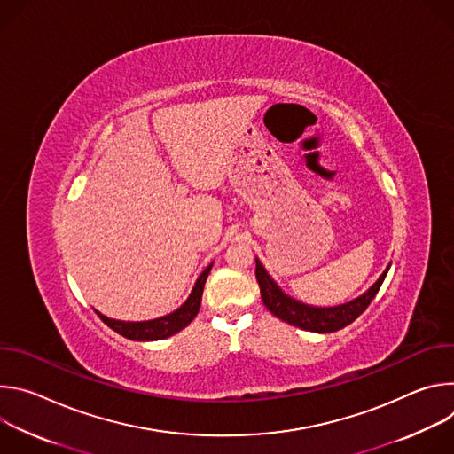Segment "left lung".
<instances>
[{"instance_id": "obj_1", "label": "left lung", "mask_w": 454, "mask_h": 454, "mask_svg": "<svg viewBox=\"0 0 454 454\" xmlns=\"http://www.w3.org/2000/svg\"><path fill=\"white\" fill-rule=\"evenodd\" d=\"M254 261H256L254 277L258 286H261L262 301L268 307V310L273 312L282 321L289 323V325H294L298 329L310 331V333H319V334L336 333L350 325L354 319H357L364 312V309L370 305V301L375 298L377 291L380 289L386 278L387 270H390V266H387L386 271L379 277V280L364 294H361L359 298L348 303L334 305V307H312L287 296L268 275L261 261H258V258H254Z\"/></svg>"}]
</instances>
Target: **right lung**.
<instances>
[{
  "instance_id": "right-lung-1",
  "label": "right lung",
  "mask_w": 454,
  "mask_h": 454,
  "mask_svg": "<svg viewBox=\"0 0 454 454\" xmlns=\"http://www.w3.org/2000/svg\"><path fill=\"white\" fill-rule=\"evenodd\" d=\"M212 264L200 275L196 286H193L188 300L176 309L174 312L163 316V317H156V319H149V321H120V319H111L100 312H97L100 316V319L106 323L107 327H111L116 334L133 340V341H158V340H165L174 336L176 333L183 331L188 323L198 316L200 307H201V296H203V289H205V282L210 275Z\"/></svg>"
}]
</instances>
